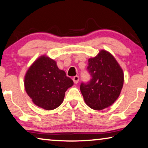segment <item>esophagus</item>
Instances as JSON below:
<instances>
[{
    "label": "esophagus",
    "mask_w": 148,
    "mask_h": 148,
    "mask_svg": "<svg viewBox=\"0 0 148 148\" xmlns=\"http://www.w3.org/2000/svg\"><path fill=\"white\" fill-rule=\"evenodd\" d=\"M73 81H74V82L75 84L78 83V81H79V76H76L73 77Z\"/></svg>",
    "instance_id": "1"
}]
</instances>
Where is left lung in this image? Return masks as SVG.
I'll use <instances>...</instances> for the list:
<instances>
[{
  "label": "left lung",
  "mask_w": 148,
  "mask_h": 148,
  "mask_svg": "<svg viewBox=\"0 0 148 148\" xmlns=\"http://www.w3.org/2000/svg\"><path fill=\"white\" fill-rule=\"evenodd\" d=\"M89 82L82 83L80 91L90 108L102 110L116 102L123 85L122 68L111 53L101 50L94 58L88 59Z\"/></svg>",
  "instance_id": "obj_1"
}]
</instances>
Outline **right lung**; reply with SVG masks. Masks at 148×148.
<instances>
[{
	"label": "right lung",
	"mask_w": 148,
	"mask_h": 148,
	"mask_svg": "<svg viewBox=\"0 0 148 148\" xmlns=\"http://www.w3.org/2000/svg\"><path fill=\"white\" fill-rule=\"evenodd\" d=\"M24 84L26 92L35 105L52 110L62 104L66 91L74 82L59 69L56 61L42 55L26 71Z\"/></svg>",
	"instance_id": "1"
}]
</instances>
